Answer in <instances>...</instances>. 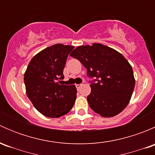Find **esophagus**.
<instances>
[{
  "label": "esophagus",
  "instance_id": "1",
  "mask_svg": "<svg viewBox=\"0 0 155 155\" xmlns=\"http://www.w3.org/2000/svg\"><path fill=\"white\" fill-rule=\"evenodd\" d=\"M82 86V84H76V87L77 89H79V87Z\"/></svg>",
  "mask_w": 155,
  "mask_h": 155
}]
</instances>
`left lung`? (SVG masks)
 I'll use <instances>...</instances> for the list:
<instances>
[{"mask_svg": "<svg viewBox=\"0 0 155 155\" xmlns=\"http://www.w3.org/2000/svg\"><path fill=\"white\" fill-rule=\"evenodd\" d=\"M87 69L91 82L89 106L96 113L109 118L119 114L130 101L135 79L131 65L116 50L101 43L78 46L70 53Z\"/></svg>", "mask_w": 155, "mask_h": 155, "instance_id": "1", "label": "left lung"}]
</instances>
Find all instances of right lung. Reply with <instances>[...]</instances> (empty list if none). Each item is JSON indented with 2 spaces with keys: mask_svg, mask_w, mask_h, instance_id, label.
<instances>
[{
  "mask_svg": "<svg viewBox=\"0 0 155 155\" xmlns=\"http://www.w3.org/2000/svg\"><path fill=\"white\" fill-rule=\"evenodd\" d=\"M74 46L53 45L33 57L24 75L26 93L38 112L48 118L66 115L74 105L77 90L74 85H61L69 53ZM61 82V81H59Z\"/></svg>",
  "mask_w": 155,
  "mask_h": 155,
  "instance_id": "right-lung-1",
  "label": "right lung"
}]
</instances>
